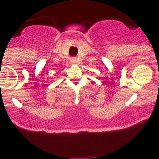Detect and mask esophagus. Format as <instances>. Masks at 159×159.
Instances as JSON below:
<instances>
[{"mask_svg": "<svg viewBox=\"0 0 159 159\" xmlns=\"http://www.w3.org/2000/svg\"><path fill=\"white\" fill-rule=\"evenodd\" d=\"M71 62H75V58H72V59H71Z\"/></svg>", "mask_w": 159, "mask_h": 159, "instance_id": "esophagus-1", "label": "esophagus"}]
</instances>
